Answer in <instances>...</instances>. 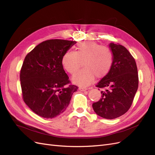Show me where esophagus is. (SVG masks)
<instances>
[{
	"label": "esophagus",
	"instance_id": "obj_1",
	"mask_svg": "<svg viewBox=\"0 0 155 155\" xmlns=\"http://www.w3.org/2000/svg\"><path fill=\"white\" fill-rule=\"evenodd\" d=\"M79 90H80L82 91H85L87 90V87H81L80 88H79Z\"/></svg>",
	"mask_w": 155,
	"mask_h": 155
}]
</instances>
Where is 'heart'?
I'll list each match as a JSON object with an SVG mask.
<instances>
[{
  "mask_svg": "<svg viewBox=\"0 0 155 155\" xmlns=\"http://www.w3.org/2000/svg\"><path fill=\"white\" fill-rule=\"evenodd\" d=\"M113 55L110 48L95 41H82L77 44L75 52L68 51L64 55L62 65L70 74H73L82 65L84 68L74 74L73 82L86 86L97 78L107 76L111 69Z\"/></svg>",
  "mask_w": 155,
  "mask_h": 155,
  "instance_id": "1",
  "label": "heart"
}]
</instances>
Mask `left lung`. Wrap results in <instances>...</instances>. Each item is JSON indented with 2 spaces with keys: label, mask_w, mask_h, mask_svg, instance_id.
Wrapping results in <instances>:
<instances>
[{
  "label": "left lung",
  "mask_w": 155,
  "mask_h": 155,
  "mask_svg": "<svg viewBox=\"0 0 155 155\" xmlns=\"http://www.w3.org/2000/svg\"><path fill=\"white\" fill-rule=\"evenodd\" d=\"M109 47L113 55L111 69L96 86L106 90L101 91V98L92 107L98 116L112 119L130 108L138 90V74L135 60L125 47L110 43Z\"/></svg>",
  "instance_id": "8db88e82"
}]
</instances>
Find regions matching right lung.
I'll use <instances>...</instances> for the list:
<instances>
[{
    "mask_svg": "<svg viewBox=\"0 0 155 155\" xmlns=\"http://www.w3.org/2000/svg\"><path fill=\"white\" fill-rule=\"evenodd\" d=\"M76 41L50 39L39 43L26 56L22 65L20 81L26 105L44 118L62 114L69 104L78 87L69 85L63 68L65 53Z\"/></svg>",
    "mask_w": 155,
    "mask_h": 155,
    "instance_id": "1",
    "label": "right lung"
}]
</instances>
